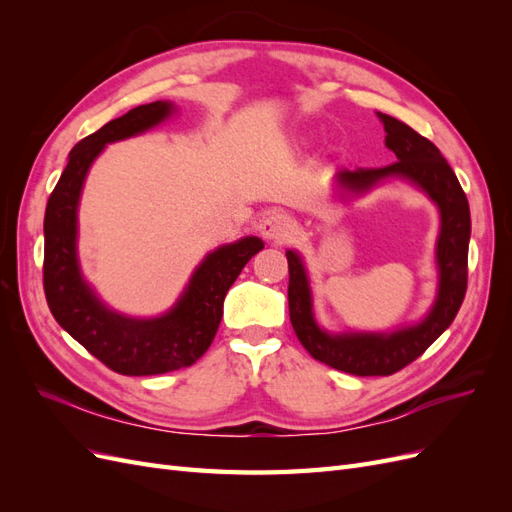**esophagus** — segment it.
Here are the masks:
<instances>
[{
	"label": "esophagus",
	"mask_w": 512,
	"mask_h": 512,
	"mask_svg": "<svg viewBox=\"0 0 512 512\" xmlns=\"http://www.w3.org/2000/svg\"><path fill=\"white\" fill-rule=\"evenodd\" d=\"M260 232H262V237L269 239V241L286 243L294 235V222H292L290 215H286L282 211H273V213H269V215H265V218H262Z\"/></svg>",
	"instance_id": "esophagus-1"
}]
</instances>
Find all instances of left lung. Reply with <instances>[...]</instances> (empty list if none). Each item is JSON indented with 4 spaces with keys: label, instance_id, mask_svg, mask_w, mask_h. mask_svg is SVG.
<instances>
[{
    "label": "left lung",
    "instance_id": "left-lung-1",
    "mask_svg": "<svg viewBox=\"0 0 512 512\" xmlns=\"http://www.w3.org/2000/svg\"><path fill=\"white\" fill-rule=\"evenodd\" d=\"M378 117L384 123L389 147L397 162L382 168L339 170L337 188L350 194H361L386 177H401L418 185L440 207L442 228L438 239L440 288L429 316L416 327L401 329L389 335L324 333L312 314V294L301 258L286 252L288 258V309L292 329L303 348L316 361L352 376H391L416 361L436 339L451 327L468 288V243H470V207L466 192L442 158L440 149L414 132L404 121L391 115Z\"/></svg>",
    "mask_w": 512,
    "mask_h": 512
}]
</instances>
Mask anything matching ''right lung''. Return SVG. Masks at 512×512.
Instances as JSON below:
<instances>
[{
  "mask_svg": "<svg viewBox=\"0 0 512 512\" xmlns=\"http://www.w3.org/2000/svg\"><path fill=\"white\" fill-rule=\"evenodd\" d=\"M170 102L136 106L74 145L68 166L44 213L42 284L51 314L100 363L123 376H156L194 365L211 346L224 314V297L241 269L265 243L245 237L209 254L168 314L134 320L106 309L83 282L76 260V207L87 170L106 143L156 126Z\"/></svg>",
  "mask_w": 512,
  "mask_h": 512,
  "instance_id": "obj_1",
  "label": "right lung"
}]
</instances>
